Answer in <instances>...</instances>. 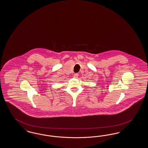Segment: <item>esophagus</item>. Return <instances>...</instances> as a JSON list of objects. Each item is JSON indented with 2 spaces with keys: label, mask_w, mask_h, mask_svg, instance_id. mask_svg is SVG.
<instances>
[{
  "label": "esophagus",
  "mask_w": 148,
  "mask_h": 148,
  "mask_svg": "<svg viewBox=\"0 0 148 148\" xmlns=\"http://www.w3.org/2000/svg\"><path fill=\"white\" fill-rule=\"evenodd\" d=\"M78 76H79V74H77V73H75V74H74V75H73L74 78H77V77H78Z\"/></svg>",
  "instance_id": "1"
}]
</instances>
